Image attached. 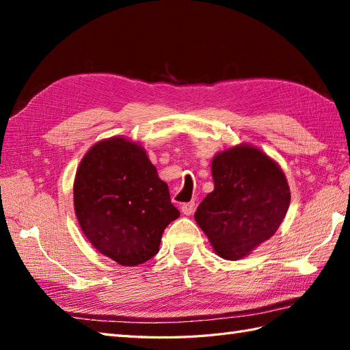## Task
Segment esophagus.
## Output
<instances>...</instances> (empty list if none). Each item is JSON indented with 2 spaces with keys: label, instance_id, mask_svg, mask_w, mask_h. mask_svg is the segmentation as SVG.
Instances as JSON below:
<instances>
[{
  "label": "esophagus",
  "instance_id": "obj_1",
  "mask_svg": "<svg viewBox=\"0 0 350 350\" xmlns=\"http://www.w3.org/2000/svg\"><path fill=\"white\" fill-rule=\"evenodd\" d=\"M194 211H196V203L194 202H189V203H183L182 204V213L183 215H192L194 213Z\"/></svg>",
  "mask_w": 350,
  "mask_h": 350
}]
</instances>
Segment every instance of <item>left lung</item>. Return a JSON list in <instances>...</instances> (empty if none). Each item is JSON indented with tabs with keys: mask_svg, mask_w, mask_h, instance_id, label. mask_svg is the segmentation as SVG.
Listing matches in <instances>:
<instances>
[{
	"mask_svg": "<svg viewBox=\"0 0 350 350\" xmlns=\"http://www.w3.org/2000/svg\"><path fill=\"white\" fill-rule=\"evenodd\" d=\"M212 177L215 189L194 218L219 257L239 260L278 230L290 204L288 183L277 162L248 144L215 156Z\"/></svg>",
	"mask_w": 350,
	"mask_h": 350,
	"instance_id": "8db88e82",
	"label": "left lung"
}]
</instances>
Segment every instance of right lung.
Wrapping results in <instances>:
<instances>
[{"instance_id":"add662e5","label":"right lung","mask_w":350,"mask_h":350,"mask_svg":"<svg viewBox=\"0 0 350 350\" xmlns=\"http://www.w3.org/2000/svg\"><path fill=\"white\" fill-rule=\"evenodd\" d=\"M73 204L87 239L123 266L150 260L163 230L180 215L144 148L123 137L102 139L85 153Z\"/></svg>"}]
</instances>
